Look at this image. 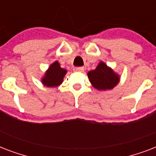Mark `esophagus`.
<instances>
[{"mask_svg": "<svg viewBox=\"0 0 156 156\" xmlns=\"http://www.w3.org/2000/svg\"><path fill=\"white\" fill-rule=\"evenodd\" d=\"M84 69V67L83 66H78V67H75V68H73V70L74 71H79V72H82Z\"/></svg>", "mask_w": 156, "mask_h": 156, "instance_id": "1", "label": "esophagus"}]
</instances>
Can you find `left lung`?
<instances>
[{"mask_svg":"<svg viewBox=\"0 0 156 156\" xmlns=\"http://www.w3.org/2000/svg\"><path fill=\"white\" fill-rule=\"evenodd\" d=\"M87 75L92 86L97 90L112 89L119 82V76L104 62H100L95 69L88 72Z\"/></svg>","mask_w":156,"mask_h":156,"instance_id":"obj_1","label":"left lung"}]
</instances>
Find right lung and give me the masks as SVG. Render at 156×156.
I'll list each match as a JSON object with an SVG mask.
<instances>
[{
    "label": "right lung",
    "mask_w": 156,
    "mask_h": 156,
    "mask_svg": "<svg viewBox=\"0 0 156 156\" xmlns=\"http://www.w3.org/2000/svg\"><path fill=\"white\" fill-rule=\"evenodd\" d=\"M66 70L61 68L57 61L51 65L49 69L46 72L44 78H43L42 83L47 87H56L60 85L63 81L64 76L66 75Z\"/></svg>",
    "instance_id": "right-lung-1"
}]
</instances>
